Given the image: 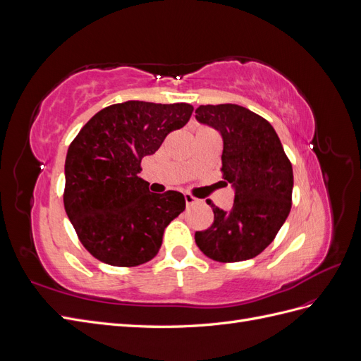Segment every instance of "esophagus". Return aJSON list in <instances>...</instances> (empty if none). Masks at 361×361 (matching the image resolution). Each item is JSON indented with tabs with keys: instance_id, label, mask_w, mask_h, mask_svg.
Listing matches in <instances>:
<instances>
[{
	"instance_id": "obj_1",
	"label": "esophagus",
	"mask_w": 361,
	"mask_h": 361,
	"mask_svg": "<svg viewBox=\"0 0 361 361\" xmlns=\"http://www.w3.org/2000/svg\"><path fill=\"white\" fill-rule=\"evenodd\" d=\"M185 203H187V206H192L195 203H199V199H195L192 194L187 192V194H185Z\"/></svg>"
}]
</instances>
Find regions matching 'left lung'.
Returning <instances> with one entry per match:
<instances>
[{
    "mask_svg": "<svg viewBox=\"0 0 361 361\" xmlns=\"http://www.w3.org/2000/svg\"><path fill=\"white\" fill-rule=\"evenodd\" d=\"M195 118L220 130L223 178L235 188L231 211L206 200L214 223L195 232V244L223 264L256 257L274 241L290 212L292 164L268 120L241 105H200Z\"/></svg>",
    "mask_w": 361,
    "mask_h": 361,
    "instance_id": "8db88e82",
    "label": "left lung"
}]
</instances>
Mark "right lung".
<instances>
[{"label":"right lung","mask_w":361,"mask_h":361,"mask_svg":"<svg viewBox=\"0 0 361 361\" xmlns=\"http://www.w3.org/2000/svg\"><path fill=\"white\" fill-rule=\"evenodd\" d=\"M190 104L128 101L96 113L71 143L64 209L89 253L113 267L154 259L164 228L185 209L178 191L157 194L138 176L171 130L188 123Z\"/></svg>","instance_id":"right-lung-1"}]
</instances>
